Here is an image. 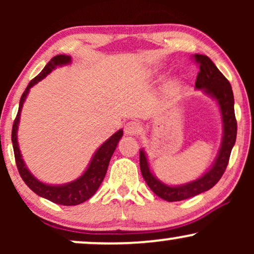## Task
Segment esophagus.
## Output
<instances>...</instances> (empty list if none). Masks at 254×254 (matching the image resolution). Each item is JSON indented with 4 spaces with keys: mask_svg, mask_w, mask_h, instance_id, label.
<instances>
[{
    "mask_svg": "<svg viewBox=\"0 0 254 254\" xmlns=\"http://www.w3.org/2000/svg\"><path fill=\"white\" fill-rule=\"evenodd\" d=\"M141 130V127L137 122H129V123L125 124L124 127V132L125 135H130V136H135Z\"/></svg>",
    "mask_w": 254,
    "mask_h": 254,
    "instance_id": "1",
    "label": "esophagus"
}]
</instances>
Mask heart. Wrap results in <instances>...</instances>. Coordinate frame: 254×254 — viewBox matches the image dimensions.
<instances>
[{
	"label": "heart",
	"mask_w": 254,
	"mask_h": 254,
	"mask_svg": "<svg viewBox=\"0 0 254 254\" xmlns=\"http://www.w3.org/2000/svg\"><path fill=\"white\" fill-rule=\"evenodd\" d=\"M176 82H171L170 83V90H174V88H176Z\"/></svg>",
	"instance_id": "obj_1"
}]
</instances>
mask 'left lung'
Instances as JSON below:
<instances>
[{"label": "left lung", "mask_w": 254, "mask_h": 254, "mask_svg": "<svg viewBox=\"0 0 254 254\" xmlns=\"http://www.w3.org/2000/svg\"><path fill=\"white\" fill-rule=\"evenodd\" d=\"M194 60L199 64V72L197 75L196 89H202L206 95L217 101L222 118L223 135L220 150L214 164L202 177L193 182L171 186L162 183L154 176L148 164L147 155L143 149L139 150V167L142 176L150 190L167 202H178L188 199L197 194L210 190L223 176L228 165L230 153L237 139V119L234 113V95L229 81L217 69L214 62L205 55H194Z\"/></svg>", "instance_id": "8db88e82"}]
</instances>
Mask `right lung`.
I'll list each match as a JSON object with an SVG mask.
<instances>
[{
  "label": "right lung",
  "instance_id": "obj_1",
  "mask_svg": "<svg viewBox=\"0 0 254 254\" xmlns=\"http://www.w3.org/2000/svg\"><path fill=\"white\" fill-rule=\"evenodd\" d=\"M69 63H71L70 56L57 55V56H55L50 62L44 66L42 72L28 83L27 88L25 89V92L21 95V99H20L19 111H17L16 118L13 124V129H11V142H13L14 155H15L17 170H19V173L21 176L22 180H24L26 185L34 193H37L38 196L51 200V202L56 204H61V205H77V204L86 202L87 199H89L97 192L99 186L103 183L105 174H106L112 154L115 153L119 139L123 136V130L121 129L116 133H113L107 141H105L94 153V155H93L88 167L84 171V173L81 177H78L77 179H75L74 182L62 184V185H50V184H45L38 180L28 171L27 166L25 165L24 159H22L19 143H17V129H19L20 115H21L22 106H24L28 92H30V89L34 84H37L40 80L48 76L57 66L66 65Z\"/></svg>",
  "mask_w": 254,
  "mask_h": 254
}]
</instances>
